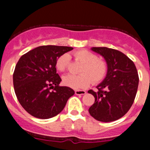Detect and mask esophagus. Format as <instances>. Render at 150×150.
Segmentation results:
<instances>
[{
  "label": "esophagus",
  "instance_id": "obj_1",
  "mask_svg": "<svg viewBox=\"0 0 150 150\" xmlns=\"http://www.w3.org/2000/svg\"><path fill=\"white\" fill-rule=\"evenodd\" d=\"M75 94L76 95H84L86 94V92L85 91H81V90H76L75 91Z\"/></svg>",
  "mask_w": 150,
  "mask_h": 150
}]
</instances>
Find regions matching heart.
Wrapping results in <instances>:
<instances>
[{
	"mask_svg": "<svg viewBox=\"0 0 150 150\" xmlns=\"http://www.w3.org/2000/svg\"><path fill=\"white\" fill-rule=\"evenodd\" d=\"M74 57L83 64L80 69L81 74H69L63 77V83L66 86L74 89L86 88L91 81L93 83H98L105 78L108 69L107 64L98 58L97 55L88 50H79L74 53ZM69 63V55L64 54L57 59L56 67L60 72H64L67 69Z\"/></svg>",
	"mask_w": 150,
	"mask_h": 150,
	"instance_id": "obj_1",
	"label": "heart"
}]
</instances>
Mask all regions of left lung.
<instances>
[{
	"mask_svg": "<svg viewBox=\"0 0 150 150\" xmlns=\"http://www.w3.org/2000/svg\"><path fill=\"white\" fill-rule=\"evenodd\" d=\"M91 50L104 57L108 69L104 81L96 86L97 91H88L95 98L88 112L99 121H115L125 115L134 103L138 72L133 61L117 50L107 47H93Z\"/></svg>",
	"mask_w": 150,
	"mask_h": 150,
	"instance_id": "8db88e82",
	"label": "left lung"
}]
</instances>
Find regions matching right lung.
<instances>
[{"label":"right lung","mask_w":150,"mask_h":150,"mask_svg":"<svg viewBox=\"0 0 150 150\" xmlns=\"http://www.w3.org/2000/svg\"><path fill=\"white\" fill-rule=\"evenodd\" d=\"M72 47L42 46L22 55L13 74L14 91L27 112L37 118L48 119L59 114L75 91L60 86L56 62Z\"/></svg>","instance_id":"1"}]
</instances>
